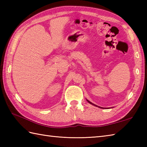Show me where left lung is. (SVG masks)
I'll list each match as a JSON object with an SVG mask.
<instances>
[{
    "label": "left lung",
    "instance_id": "obj_1",
    "mask_svg": "<svg viewBox=\"0 0 147 147\" xmlns=\"http://www.w3.org/2000/svg\"><path fill=\"white\" fill-rule=\"evenodd\" d=\"M86 101H87V102H88V103H90V104H92L93 105H94V106H96V107H99V108H101V109H104V107H99V106H97V105H95L94 104H92V103L91 102H90V101L88 100H87V99H86Z\"/></svg>",
    "mask_w": 147,
    "mask_h": 147
}]
</instances>
